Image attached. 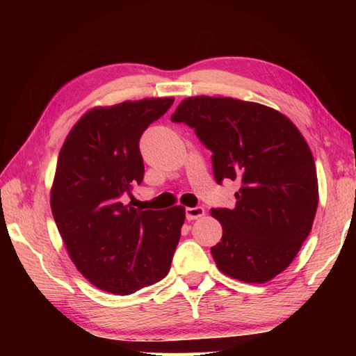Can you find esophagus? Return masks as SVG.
<instances>
[{
	"instance_id": "34e87169",
	"label": "esophagus",
	"mask_w": 356,
	"mask_h": 356,
	"mask_svg": "<svg viewBox=\"0 0 356 356\" xmlns=\"http://www.w3.org/2000/svg\"><path fill=\"white\" fill-rule=\"evenodd\" d=\"M185 214L188 220H197V218L205 216V209L202 207H195V208H186Z\"/></svg>"
}]
</instances>
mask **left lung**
I'll list each match as a JSON object with an SVG mask.
<instances>
[{
    "label": "left lung",
    "instance_id": "1",
    "mask_svg": "<svg viewBox=\"0 0 356 356\" xmlns=\"http://www.w3.org/2000/svg\"><path fill=\"white\" fill-rule=\"evenodd\" d=\"M171 120L194 128L211 149L217 184H241L236 207L211 209L223 228L211 248L217 268L245 283L269 282L298 254L318 207L303 134L280 111L234 97H186Z\"/></svg>",
    "mask_w": 356,
    "mask_h": 356
}]
</instances>
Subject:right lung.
I'll list each match as a JSON object with an SVG mask.
<instances>
[{"label":"right lung","mask_w":356,"mask_h":356,"mask_svg":"<svg viewBox=\"0 0 356 356\" xmlns=\"http://www.w3.org/2000/svg\"><path fill=\"white\" fill-rule=\"evenodd\" d=\"M174 97L95 107L59 151L50 207L74 266L101 291L128 295L168 274L185 208L136 209L131 190L143 180L139 139Z\"/></svg>","instance_id":"obj_1"}]
</instances>
